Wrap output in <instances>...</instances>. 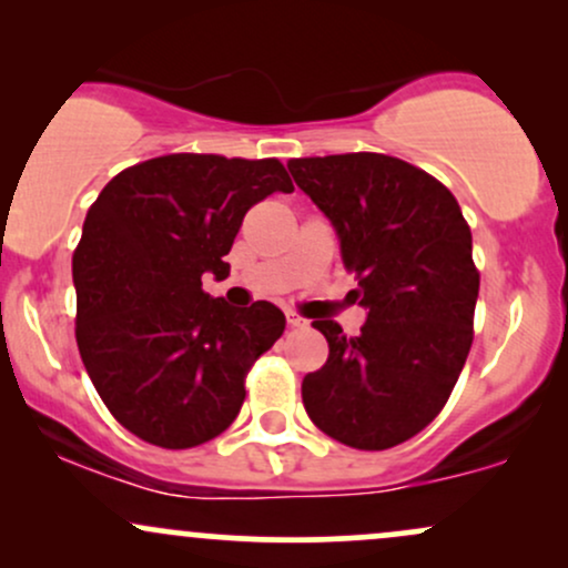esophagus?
Masks as SVG:
<instances>
[{
    "instance_id": "obj_1",
    "label": "esophagus",
    "mask_w": 568,
    "mask_h": 568,
    "mask_svg": "<svg viewBox=\"0 0 568 568\" xmlns=\"http://www.w3.org/2000/svg\"><path fill=\"white\" fill-rule=\"evenodd\" d=\"M285 321H288V325H291V328H302V325H306V321H304V317L302 315H296V312H285Z\"/></svg>"
}]
</instances>
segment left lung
<instances>
[{
    "label": "left lung",
    "mask_w": 568,
    "mask_h": 568,
    "mask_svg": "<svg viewBox=\"0 0 568 568\" xmlns=\"http://www.w3.org/2000/svg\"><path fill=\"white\" fill-rule=\"evenodd\" d=\"M288 171L334 224L368 310L361 336L312 323L328 361L304 376V408L344 446L384 452L440 414L465 368L480 288L470 226L438 179L389 154L298 158Z\"/></svg>",
    "instance_id": "left-lung-1"
}]
</instances>
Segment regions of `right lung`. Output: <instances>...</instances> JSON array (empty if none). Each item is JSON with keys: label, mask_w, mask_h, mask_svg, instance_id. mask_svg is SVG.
<instances>
[{"label": "right lung", "mask_w": 568, "mask_h": 568, "mask_svg": "<svg viewBox=\"0 0 568 568\" xmlns=\"http://www.w3.org/2000/svg\"><path fill=\"white\" fill-rule=\"evenodd\" d=\"M293 192L283 162L165 154L116 173L84 216L71 258L77 347L122 427L160 448H194L232 425L253 363L283 336L270 302L234 310L202 291L245 213Z\"/></svg>", "instance_id": "right-lung-1"}]
</instances>
